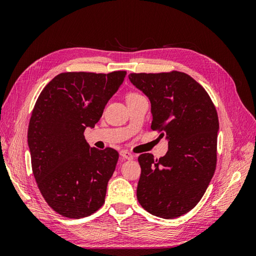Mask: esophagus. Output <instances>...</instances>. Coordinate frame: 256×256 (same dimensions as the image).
Instances as JSON below:
<instances>
[{"label": "esophagus", "instance_id": "obj_1", "mask_svg": "<svg viewBox=\"0 0 256 256\" xmlns=\"http://www.w3.org/2000/svg\"><path fill=\"white\" fill-rule=\"evenodd\" d=\"M120 157L124 159V160H132L134 159V154L127 152V150H122L120 152Z\"/></svg>", "mask_w": 256, "mask_h": 256}]
</instances>
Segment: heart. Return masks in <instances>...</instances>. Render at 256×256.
Returning <instances> with one entry per match:
<instances>
[{
	"label": "heart",
	"instance_id": "1",
	"mask_svg": "<svg viewBox=\"0 0 256 256\" xmlns=\"http://www.w3.org/2000/svg\"><path fill=\"white\" fill-rule=\"evenodd\" d=\"M142 95L138 94V92H129L127 95V100L128 99H134V98H138V97H141Z\"/></svg>",
	"mask_w": 256,
	"mask_h": 256
}]
</instances>
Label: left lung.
Wrapping results in <instances>:
<instances>
[{
    "mask_svg": "<svg viewBox=\"0 0 256 256\" xmlns=\"http://www.w3.org/2000/svg\"><path fill=\"white\" fill-rule=\"evenodd\" d=\"M129 80L150 100L152 129L168 141L166 156H138V200L154 216L177 218L196 206L216 171L218 113L205 88L184 72L130 74Z\"/></svg>",
    "mask_w": 256,
    "mask_h": 256,
    "instance_id": "left-lung-1",
    "label": "left lung"
}]
</instances>
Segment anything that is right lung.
<instances>
[{"label":"right lung","mask_w":256,"mask_h":256,"mask_svg":"<svg viewBox=\"0 0 256 256\" xmlns=\"http://www.w3.org/2000/svg\"><path fill=\"white\" fill-rule=\"evenodd\" d=\"M125 76L62 72L36 100L28 131L33 174L46 202L66 218L90 216L104 203L118 152L90 147L84 130L100 120Z\"/></svg>","instance_id":"1"}]
</instances>
